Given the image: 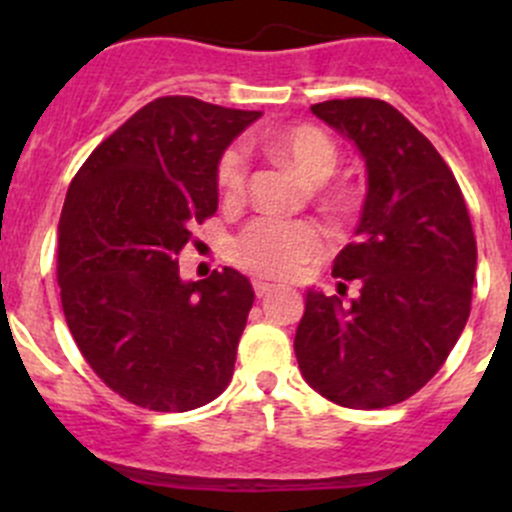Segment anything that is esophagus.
I'll use <instances>...</instances> for the list:
<instances>
[{"mask_svg":"<svg viewBox=\"0 0 512 512\" xmlns=\"http://www.w3.org/2000/svg\"><path fill=\"white\" fill-rule=\"evenodd\" d=\"M252 287H255V294H257V297H267V294H272V292H275V285H270V282H265V280H255V282H252Z\"/></svg>","mask_w":512,"mask_h":512,"instance_id":"esophagus-1","label":"esophagus"}]
</instances>
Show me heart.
<instances>
[{
    "label": "heart",
    "instance_id": "b5f03b06",
    "mask_svg": "<svg viewBox=\"0 0 512 512\" xmlns=\"http://www.w3.org/2000/svg\"><path fill=\"white\" fill-rule=\"evenodd\" d=\"M265 148L314 183L332 175L339 158L332 136L312 123H297L267 133ZM218 188L225 203L230 205H237L245 198L247 158L240 148H227L220 156ZM319 193L327 200L337 198V190L324 183H319ZM324 245H327V232L312 220L260 218L247 225L232 242V260L250 275L287 280L304 265L317 260L324 252Z\"/></svg>",
    "mask_w": 512,
    "mask_h": 512
}]
</instances>
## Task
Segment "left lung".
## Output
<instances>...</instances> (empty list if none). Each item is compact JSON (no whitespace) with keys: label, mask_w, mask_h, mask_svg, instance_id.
I'll return each mask as SVG.
<instances>
[{"label":"left lung","mask_w":512,"mask_h":512,"mask_svg":"<svg viewBox=\"0 0 512 512\" xmlns=\"http://www.w3.org/2000/svg\"><path fill=\"white\" fill-rule=\"evenodd\" d=\"M312 113L366 163V200L334 277L359 280L344 307L307 289L294 354L304 381L347 409L414 396L456 347L471 314L476 235L446 160L391 103L334 98Z\"/></svg>","instance_id":"obj_1"}]
</instances>
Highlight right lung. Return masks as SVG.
I'll list each match as a JSON object with an SVG mask.
<instances>
[{
	"instance_id": "obj_1",
	"label": "right lung",
	"mask_w": 512,
	"mask_h": 512,
	"mask_svg": "<svg viewBox=\"0 0 512 512\" xmlns=\"http://www.w3.org/2000/svg\"><path fill=\"white\" fill-rule=\"evenodd\" d=\"M260 111L163 96L86 158L59 220L56 280L76 347L131 404L190 411L227 389L255 292L232 267L180 280L190 227L218 210V163Z\"/></svg>"
}]
</instances>
